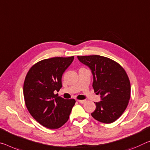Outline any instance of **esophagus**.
Returning a JSON list of instances; mask_svg holds the SVG:
<instances>
[{
	"mask_svg": "<svg viewBox=\"0 0 150 150\" xmlns=\"http://www.w3.org/2000/svg\"><path fill=\"white\" fill-rule=\"evenodd\" d=\"M78 101H79L80 103H85V102H86L85 100H78Z\"/></svg>",
	"mask_w": 150,
	"mask_h": 150,
	"instance_id": "esophagus-1",
	"label": "esophagus"
}]
</instances>
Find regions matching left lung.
<instances>
[{"label":"left lung","instance_id":"8db88e82","mask_svg":"<svg viewBox=\"0 0 150 150\" xmlns=\"http://www.w3.org/2000/svg\"><path fill=\"white\" fill-rule=\"evenodd\" d=\"M89 67L93 76V87L101 101L96 102L91 113L98 122L111 123L122 115L129 103L131 85L126 72L118 63L100 55L77 56Z\"/></svg>","mask_w":150,"mask_h":150}]
</instances>
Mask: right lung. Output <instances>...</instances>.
<instances>
[{
    "label": "right lung",
    "instance_id": "add662e5",
    "mask_svg": "<svg viewBox=\"0 0 150 150\" xmlns=\"http://www.w3.org/2000/svg\"><path fill=\"white\" fill-rule=\"evenodd\" d=\"M74 57H53L33 65L23 85L25 105L33 117L47 128L57 129L67 122L74 99H65L54 92L61 87V78Z\"/></svg>",
    "mask_w": 150,
    "mask_h": 150
}]
</instances>
